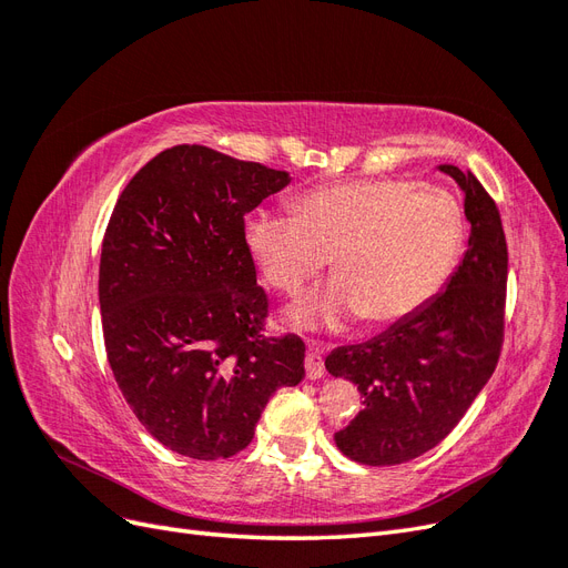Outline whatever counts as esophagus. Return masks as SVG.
<instances>
[{"label":"esophagus","mask_w":568,"mask_h":568,"mask_svg":"<svg viewBox=\"0 0 568 568\" xmlns=\"http://www.w3.org/2000/svg\"><path fill=\"white\" fill-rule=\"evenodd\" d=\"M305 369H307V376L311 379H320V376H324V363H322V348L320 346H313L307 348L305 353Z\"/></svg>","instance_id":"obj_1"}]
</instances>
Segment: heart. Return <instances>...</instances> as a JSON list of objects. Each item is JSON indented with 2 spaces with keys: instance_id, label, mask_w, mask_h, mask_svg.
<instances>
[{
  "instance_id": "1",
  "label": "heart",
  "mask_w": 568,
  "mask_h": 568,
  "mask_svg": "<svg viewBox=\"0 0 568 568\" xmlns=\"http://www.w3.org/2000/svg\"><path fill=\"white\" fill-rule=\"evenodd\" d=\"M294 217L257 213L244 242L265 282L296 296L332 257L338 282L291 313L298 326L403 322L432 303L467 239L459 203L443 189L407 180H351L301 194Z\"/></svg>"
}]
</instances>
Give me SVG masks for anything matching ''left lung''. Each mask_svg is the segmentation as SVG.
<instances>
[{
    "label": "left lung",
    "instance_id": "1",
    "mask_svg": "<svg viewBox=\"0 0 568 568\" xmlns=\"http://www.w3.org/2000/svg\"><path fill=\"white\" fill-rule=\"evenodd\" d=\"M464 192L469 248L445 291L424 311L372 341L324 359L363 395V409L334 436L336 448L369 467L415 459L448 436L484 390L505 341L507 242L500 211L471 173L440 165Z\"/></svg>",
    "mask_w": 568,
    "mask_h": 568
}]
</instances>
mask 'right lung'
I'll return each mask as SVG.
<instances>
[{"instance_id": "1", "label": "right lung", "mask_w": 568, "mask_h": 568, "mask_svg": "<svg viewBox=\"0 0 568 568\" xmlns=\"http://www.w3.org/2000/svg\"><path fill=\"white\" fill-rule=\"evenodd\" d=\"M288 173L201 144L161 151L120 194L101 244L109 365L165 448L227 459L253 440L270 395L305 376L296 334L265 336L244 215Z\"/></svg>"}]
</instances>
